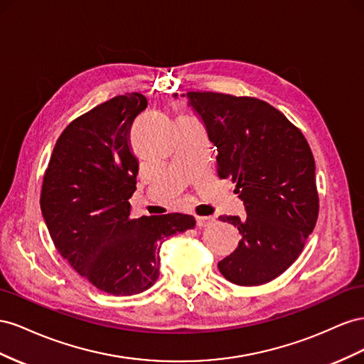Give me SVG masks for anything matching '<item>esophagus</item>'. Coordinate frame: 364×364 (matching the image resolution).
Listing matches in <instances>:
<instances>
[{
    "mask_svg": "<svg viewBox=\"0 0 364 364\" xmlns=\"http://www.w3.org/2000/svg\"><path fill=\"white\" fill-rule=\"evenodd\" d=\"M212 223H213V218H210V216H196V225H198L200 228L207 227Z\"/></svg>",
    "mask_w": 364,
    "mask_h": 364,
    "instance_id": "esophagus-1",
    "label": "esophagus"
}]
</instances>
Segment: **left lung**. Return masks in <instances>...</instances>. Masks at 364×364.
<instances>
[{
    "label": "left lung",
    "instance_id": "left-lung-1",
    "mask_svg": "<svg viewBox=\"0 0 364 364\" xmlns=\"http://www.w3.org/2000/svg\"><path fill=\"white\" fill-rule=\"evenodd\" d=\"M183 96L216 146L218 175L236 183L247 213L220 216L237 227L241 241L218 268L236 285L267 284L296 261L317 223L313 152L300 129L264 100L210 91Z\"/></svg>",
    "mask_w": 364,
    "mask_h": 364
}]
</instances>
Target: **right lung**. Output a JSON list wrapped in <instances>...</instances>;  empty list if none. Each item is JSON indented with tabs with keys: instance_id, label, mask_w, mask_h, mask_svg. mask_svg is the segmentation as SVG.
Here are the masks:
<instances>
[{
	"instance_id": "1",
	"label": "right lung",
	"mask_w": 364,
	"mask_h": 364,
	"mask_svg": "<svg viewBox=\"0 0 364 364\" xmlns=\"http://www.w3.org/2000/svg\"><path fill=\"white\" fill-rule=\"evenodd\" d=\"M146 107V97L131 92L73 120L55 144L41 191L56 250L112 296L151 288L160 276L163 240L195 227V218L183 213L129 216L139 173L129 131Z\"/></svg>"
}]
</instances>
